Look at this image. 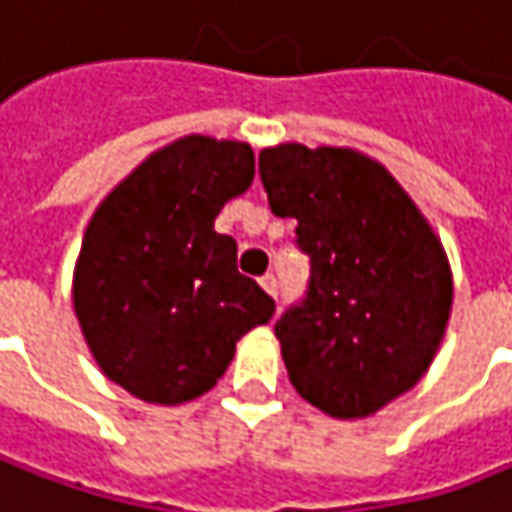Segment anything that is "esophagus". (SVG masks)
I'll use <instances>...</instances> for the list:
<instances>
[{"label":"esophagus","instance_id":"1","mask_svg":"<svg viewBox=\"0 0 512 512\" xmlns=\"http://www.w3.org/2000/svg\"><path fill=\"white\" fill-rule=\"evenodd\" d=\"M262 288H265V291H268V294L276 300V294H279V282H276L274 274L262 276Z\"/></svg>","mask_w":512,"mask_h":512}]
</instances>
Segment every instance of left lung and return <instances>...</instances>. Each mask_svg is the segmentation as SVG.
<instances>
[{
	"label": "left lung",
	"instance_id": "8db88e82",
	"mask_svg": "<svg viewBox=\"0 0 512 512\" xmlns=\"http://www.w3.org/2000/svg\"><path fill=\"white\" fill-rule=\"evenodd\" d=\"M259 177L311 262L306 297L274 326L288 379L329 417H370L420 382L443 341V244L390 171L352 148H265Z\"/></svg>",
	"mask_w": 512,
	"mask_h": 512
}]
</instances>
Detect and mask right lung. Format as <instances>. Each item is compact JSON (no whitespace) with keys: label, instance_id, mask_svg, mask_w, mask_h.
<instances>
[{"label":"right lung","instance_id":"obj_1","mask_svg":"<svg viewBox=\"0 0 512 512\" xmlns=\"http://www.w3.org/2000/svg\"><path fill=\"white\" fill-rule=\"evenodd\" d=\"M253 174L247 142L183 136L95 209L75 265V314L104 376L136 399H198L241 335L274 317L259 282L238 274L236 241L215 233L221 206Z\"/></svg>","mask_w":512,"mask_h":512}]
</instances>
